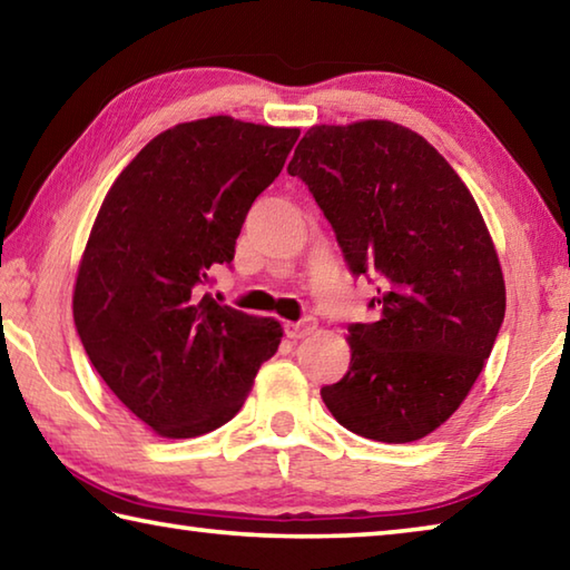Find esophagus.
<instances>
[{
    "instance_id": "obj_1",
    "label": "esophagus",
    "mask_w": 570,
    "mask_h": 570,
    "mask_svg": "<svg viewBox=\"0 0 570 570\" xmlns=\"http://www.w3.org/2000/svg\"><path fill=\"white\" fill-rule=\"evenodd\" d=\"M316 330V320L314 316H306V320L302 322H286L284 324V332L288 340H304V336H308Z\"/></svg>"
}]
</instances>
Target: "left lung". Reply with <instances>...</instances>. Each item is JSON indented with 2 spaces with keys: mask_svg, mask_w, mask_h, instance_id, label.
<instances>
[{
  "mask_svg": "<svg viewBox=\"0 0 570 570\" xmlns=\"http://www.w3.org/2000/svg\"><path fill=\"white\" fill-rule=\"evenodd\" d=\"M330 220L354 276L380 286L352 324L350 370L322 387L334 420L377 442H414L450 420L505 316L495 244L465 183L404 125H314L288 163Z\"/></svg>",
  "mask_w": 570,
  "mask_h": 570,
  "instance_id": "left-lung-1",
  "label": "left lung"
}]
</instances>
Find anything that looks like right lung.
I'll return each mask as SVG.
<instances>
[{"mask_svg": "<svg viewBox=\"0 0 570 570\" xmlns=\"http://www.w3.org/2000/svg\"><path fill=\"white\" fill-rule=\"evenodd\" d=\"M298 128L230 115L153 138L105 196L72 294L75 326L105 384L160 438L226 424L284 330L198 288L230 264L258 193L282 173Z\"/></svg>", "mask_w": 570, "mask_h": 570, "instance_id": "right-lung-1", "label": "right lung"}]
</instances>
